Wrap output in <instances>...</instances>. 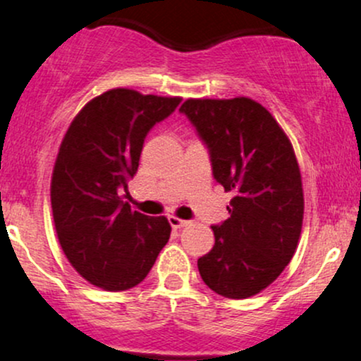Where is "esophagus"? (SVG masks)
Wrapping results in <instances>:
<instances>
[{"mask_svg": "<svg viewBox=\"0 0 361 361\" xmlns=\"http://www.w3.org/2000/svg\"><path fill=\"white\" fill-rule=\"evenodd\" d=\"M168 221H169V224H171L173 229H181V227H185L186 224H188V221H183V219H180V217H175V215H169Z\"/></svg>", "mask_w": 361, "mask_h": 361, "instance_id": "esophagus-1", "label": "esophagus"}]
</instances>
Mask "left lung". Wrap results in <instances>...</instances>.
<instances>
[{
	"label": "left lung",
	"mask_w": 361,
	"mask_h": 361,
	"mask_svg": "<svg viewBox=\"0 0 361 361\" xmlns=\"http://www.w3.org/2000/svg\"><path fill=\"white\" fill-rule=\"evenodd\" d=\"M207 144L214 178L233 192L231 217L212 226L215 244L198 258L209 288L247 299L280 276L299 244L304 190L283 128L258 102L190 98L180 109Z\"/></svg>",
	"instance_id": "8db88e82"
}]
</instances>
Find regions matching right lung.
<instances>
[{
	"label": "right lung",
	"mask_w": 361,
	"mask_h": 361,
	"mask_svg": "<svg viewBox=\"0 0 361 361\" xmlns=\"http://www.w3.org/2000/svg\"><path fill=\"white\" fill-rule=\"evenodd\" d=\"M180 102L109 90L82 106L62 139L51 181L54 226L66 258L94 287L139 285L168 243V219L132 210L122 197L147 132Z\"/></svg>",
	"instance_id": "obj_1"
}]
</instances>
